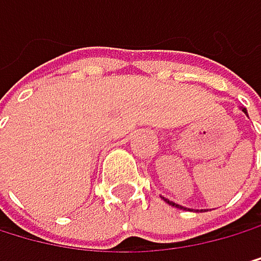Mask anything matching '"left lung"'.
<instances>
[{
	"mask_svg": "<svg viewBox=\"0 0 261 261\" xmlns=\"http://www.w3.org/2000/svg\"><path fill=\"white\" fill-rule=\"evenodd\" d=\"M242 113H245V114H247V109H245V108H242ZM247 116H248V114H247ZM162 199H163L165 202H168L170 206H175V207H178V209H186V207L179 206V204H175V202H173V201H170V199H165V198H162Z\"/></svg>",
	"mask_w": 261,
	"mask_h": 261,
	"instance_id": "obj_1",
	"label": "left lung"
}]
</instances>
